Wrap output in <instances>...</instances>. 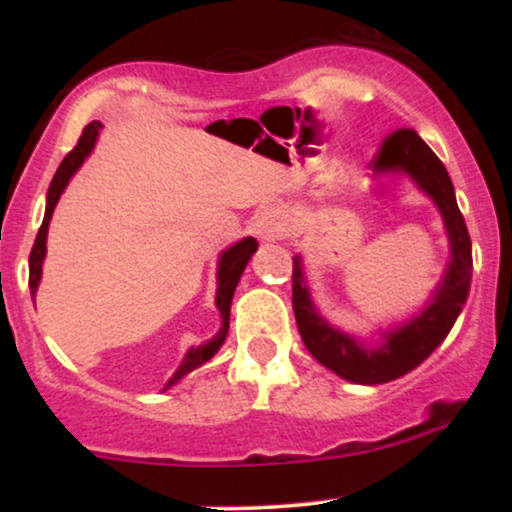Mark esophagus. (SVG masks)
Returning a JSON list of instances; mask_svg holds the SVG:
<instances>
[{
    "label": "esophagus",
    "instance_id": "1",
    "mask_svg": "<svg viewBox=\"0 0 512 512\" xmlns=\"http://www.w3.org/2000/svg\"><path fill=\"white\" fill-rule=\"evenodd\" d=\"M252 231L255 236L262 240V243H274L284 236V228H286V219H284V211L276 209V207H267L262 209L260 214L255 216V223H252Z\"/></svg>",
    "mask_w": 512,
    "mask_h": 512
}]
</instances>
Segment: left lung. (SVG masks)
Masks as SVG:
<instances>
[{
  "label": "left lung",
  "mask_w": 512,
  "mask_h": 512,
  "mask_svg": "<svg viewBox=\"0 0 512 512\" xmlns=\"http://www.w3.org/2000/svg\"><path fill=\"white\" fill-rule=\"evenodd\" d=\"M375 175H407L436 204L448 233L450 260L424 308L395 327L380 330V342L349 334L317 313L305 279L303 257H293V313L305 349L339 378L356 385H383L402 378L443 344L472 284V240L455 199V187L440 158L414 129H397L375 158Z\"/></svg>",
  "instance_id": "1"
}]
</instances>
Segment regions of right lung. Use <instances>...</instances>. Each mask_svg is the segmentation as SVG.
Segmentation results:
<instances>
[{
  "label": "right lung",
  "instance_id": "1",
  "mask_svg": "<svg viewBox=\"0 0 512 512\" xmlns=\"http://www.w3.org/2000/svg\"><path fill=\"white\" fill-rule=\"evenodd\" d=\"M101 127H103L101 122H91V125L84 127V134H81L79 144H76L74 149L69 151L67 156H64L60 168H57L55 178H52V182H50L48 204H45V219H43V226H40L38 236H35V243H33V250H31V260H28V269H31V272H28V286H31V296L33 298H35V293H38L40 279H43V262H45V252H48V228H50V221H52V211H55L57 202H60V197H62V192L67 190L69 180L74 178L76 170L84 166L86 158L91 156L93 146H96V142H98V134H101ZM255 252H257V240L250 238V236L238 240V243L228 245V248L221 252L219 267H216V301H214L216 308H219V315H221L219 332H216L214 337L209 339V342H204L199 346H190V349H187V354H185V358H182L178 370H175L173 378L168 380L163 390H170V387L178 385L187 373H192L195 368L204 366V363H207L209 358L221 349L223 342H226L228 320H231L233 293H236L240 276H243L245 267H248L250 257L255 255Z\"/></svg>",
  "mask_w": 512,
  "mask_h": 512
}]
</instances>
